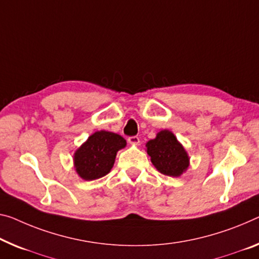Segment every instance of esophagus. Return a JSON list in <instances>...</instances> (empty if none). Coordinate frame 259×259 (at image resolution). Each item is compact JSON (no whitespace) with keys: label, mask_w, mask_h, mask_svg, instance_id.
Listing matches in <instances>:
<instances>
[{"label":"esophagus","mask_w":259,"mask_h":259,"mask_svg":"<svg viewBox=\"0 0 259 259\" xmlns=\"http://www.w3.org/2000/svg\"><path fill=\"white\" fill-rule=\"evenodd\" d=\"M127 141H128V143H131V145H139L140 143V139H139V137H130L128 139H127Z\"/></svg>","instance_id":"obj_1"}]
</instances>
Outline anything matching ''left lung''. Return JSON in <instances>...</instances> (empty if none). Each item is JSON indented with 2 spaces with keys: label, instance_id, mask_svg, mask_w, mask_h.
<instances>
[{
  "label": "left lung",
  "instance_id": "obj_1",
  "mask_svg": "<svg viewBox=\"0 0 259 259\" xmlns=\"http://www.w3.org/2000/svg\"><path fill=\"white\" fill-rule=\"evenodd\" d=\"M146 147L153 164L161 174L178 177L188 169V154L169 131H161L156 138L147 142Z\"/></svg>",
  "mask_w": 259,
  "mask_h": 259
}]
</instances>
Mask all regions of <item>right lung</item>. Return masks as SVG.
I'll return each mask as SVG.
<instances>
[{"label":"right lung","instance_id":"1","mask_svg":"<svg viewBox=\"0 0 259 259\" xmlns=\"http://www.w3.org/2000/svg\"><path fill=\"white\" fill-rule=\"evenodd\" d=\"M126 146V140L119 134L101 131L89 137L75 153V168L85 181L104 177L114 164L117 152Z\"/></svg>","mask_w":259,"mask_h":259}]
</instances>
